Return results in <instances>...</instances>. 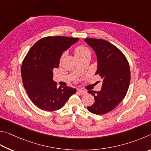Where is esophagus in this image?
Instances as JSON below:
<instances>
[{"label":"esophagus","mask_w":151,"mask_h":151,"mask_svg":"<svg viewBox=\"0 0 151 151\" xmlns=\"http://www.w3.org/2000/svg\"><path fill=\"white\" fill-rule=\"evenodd\" d=\"M78 92L81 95H83V94L86 93V91L85 90H83V89H78Z\"/></svg>","instance_id":"esophagus-1"}]
</instances>
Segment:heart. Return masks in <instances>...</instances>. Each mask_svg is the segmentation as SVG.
<instances>
[{
	"label": "heart",
	"instance_id": "b5f03b06",
	"mask_svg": "<svg viewBox=\"0 0 151 151\" xmlns=\"http://www.w3.org/2000/svg\"><path fill=\"white\" fill-rule=\"evenodd\" d=\"M86 54H90L89 50L83 46H80L77 47L75 50V55L76 58L83 56Z\"/></svg>",
	"mask_w": 151,
	"mask_h": 151
}]
</instances>
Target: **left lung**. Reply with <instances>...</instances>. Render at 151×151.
Returning a JSON list of instances; mask_svg holds the SVG:
<instances>
[{
    "mask_svg": "<svg viewBox=\"0 0 151 151\" xmlns=\"http://www.w3.org/2000/svg\"><path fill=\"white\" fill-rule=\"evenodd\" d=\"M84 40L96 53V75L103 80L99 91H88L94 96L95 102L88 109L94 114L104 115L114 109L125 97L130 83V68L124 54L110 42L95 38Z\"/></svg>",
    "mask_w": 151,
    "mask_h": 151,
    "instance_id": "obj_1",
    "label": "left lung"
}]
</instances>
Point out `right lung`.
<instances>
[{"label": "right lung", "mask_w": 151, "mask_h": 151, "mask_svg": "<svg viewBox=\"0 0 151 151\" xmlns=\"http://www.w3.org/2000/svg\"><path fill=\"white\" fill-rule=\"evenodd\" d=\"M79 40L78 38L49 36L34 44L24 60L21 74L24 88L33 104L46 111L62 108L76 89L60 86L53 80V70L58 68L63 52Z\"/></svg>", "instance_id": "1"}]
</instances>
